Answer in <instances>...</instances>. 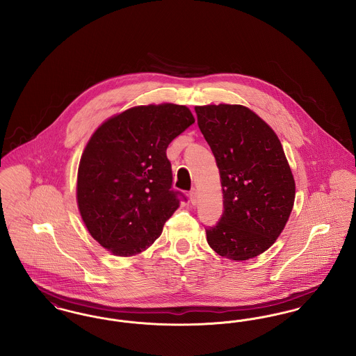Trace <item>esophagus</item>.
I'll list each match as a JSON object with an SVG mask.
<instances>
[{
	"instance_id": "34e87169",
	"label": "esophagus",
	"mask_w": 356,
	"mask_h": 356,
	"mask_svg": "<svg viewBox=\"0 0 356 356\" xmlns=\"http://www.w3.org/2000/svg\"><path fill=\"white\" fill-rule=\"evenodd\" d=\"M197 199H199V192H197V189H192V191L189 192V200H191V203L193 204V205H196V204H197Z\"/></svg>"
}]
</instances>
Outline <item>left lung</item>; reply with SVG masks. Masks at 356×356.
<instances>
[{"label": "left lung", "mask_w": 356, "mask_h": 356, "mask_svg": "<svg viewBox=\"0 0 356 356\" xmlns=\"http://www.w3.org/2000/svg\"><path fill=\"white\" fill-rule=\"evenodd\" d=\"M197 124L220 172L224 212L207 229L209 247L243 261L267 251L283 232L295 202V180L271 127L237 104L195 106Z\"/></svg>", "instance_id": "obj_1"}]
</instances>
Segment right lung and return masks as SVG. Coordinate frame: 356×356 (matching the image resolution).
I'll return each instance as SVG.
<instances>
[{
	"instance_id": "right-lung-1",
	"label": "right lung",
	"mask_w": 356,
	"mask_h": 356,
	"mask_svg": "<svg viewBox=\"0 0 356 356\" xmlns=\"http://www.w3.org/2000/svg\"><path fill=\"white\" fill-rule=\"evenodd\" d=\"M193 122L186 105H138L105 120L88 140L77 207L90 236L111 254L148 250L179 208L167 148Z\"/></svg>"
}]
</instances>
